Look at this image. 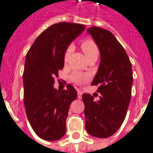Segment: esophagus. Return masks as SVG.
Masks as SVG:
<instances>
[{"instance_id":"obj_1","label":"esophagus","mask_w":153,"mask_h":153,"mask_svg":"<svg viewBox=\"0 0 153 153\" xmlns=\"http://www.w3.org/2000/svg\"><path fill=\"white\" fill-rule=\"evenodd\" d=\"M82 91L81 90H77V97H78V99H82Z\"/></svg>"}]
</instances>
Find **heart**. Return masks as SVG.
I'll use <instances>...</instances> for the list:
<instances>
[{"mask_svg":"<svg viewBox=\"0 0 153 153\" xmlns=\"http://www.w3.org/2000/svg\"><path fill=\"white\" fill-rule=\"evenodd\" d=\"M82 49L83 52H84V54H85L87 58L90 57V56H98V47L97 46V44L91 39L85 40L82 43ZM71 51H72V46H69L67 47L66 51H65V54H64V62H67ZM71 79L75 83L81 84V83H83L84 82L87 81V76L86 75L80 73V72H74L73 74H71Z\"/></svg>","mask_w":153,"mask_h":153,"instance_id":"obj_1","label":"heart"}]
</instances>
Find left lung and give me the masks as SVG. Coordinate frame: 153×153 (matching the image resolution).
Wrapping results in <instances>:
<instances>
[{"label": "left lung", "instance_id": "left-lung-1", "mask_svg": "<svg viewBox=\"0 0 153 153\" xmlns=\"http://www.w3.org/2000/svg\"><path fill=\"white\" fill-rule=\"evenodd\" d=\"M97 45L101 62L91 86H98V101L84 93L86 130L99 138L113 135L122 126L127 115L133 82L131 63L123 46L113 34L97 26L87 29Z\"/></svg>", "mask_w": 153, "mask_h": 153}]
</instances>
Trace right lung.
Segmentation results:
<instances>
[{"label": "right lung", "mask_w": 153, "mask_h": 153, "mask_svg": "<svg viewBox=\"0 0 153 153\" xmlns=\"http://www.w3.org/2000/svg\"><path fill=\"white\" fill-rule=\"evenodd\" d=\"M85 30L82 24L59 22L36 39L26 56L23 72L24 105L32 129L46 141L62 138L71 103L77 92L71 84L55 89L54 77L64 66V54L71 42Z\"/></svg>", "instance_id": "add662e5"}]
</instances>
